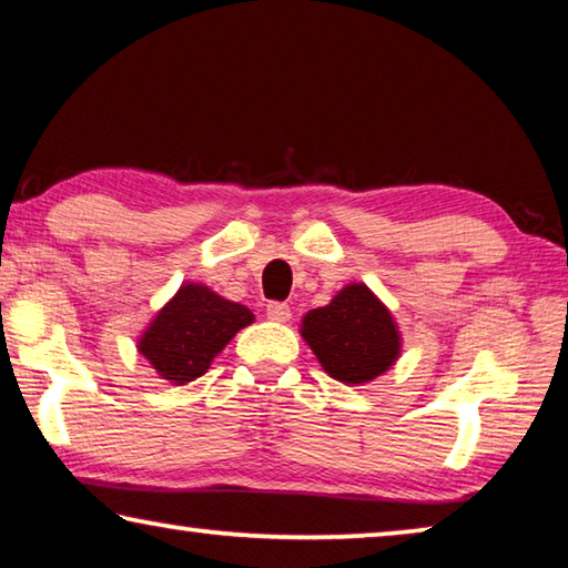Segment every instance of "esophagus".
Listing matches in <instances>:
<instances>
[{
    "instance_id": "34e87169",
    "label": "esophagus",
    "mask_w": 568,
    "mask_h": 568,
    "mask_svg": "<svg viewBox=\"0 0 568 568\" xmlns=\"http://www.w3.org/2000/svg\"><path fill=\"white\" fill-rule=\"evenodd\" d=\"M265 313H267V318L275 321V323L291 321V305H287V303H267Z\"/></svg>"
}]
</instances>
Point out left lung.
Listing matches in <instances>:
<instances>
[{
	"label": "left lung",
	"mask_w": 568,
	"mask_h": 568,
	"mask_svg": "<svg viewBox=\"0 0 568 568\" xmlns=\"http://www.w3.org/2000/svg\"><path fill=\"white\" fill-rule=\"evenodd\" d=\"M301 335L323 371L345 386L383 376L403 345L393 313L365 283H348L328 305L307 311Z\"/></svg>",
	"instance_id": "obj_1"
}]
</instances>
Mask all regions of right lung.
Listing matches in <instances>:
<instances>
[{
  "label": "right lung",
  "mask_w": 568,
  "mask_h": 568,
  "mask_svg": "<svg viewBox=\"0 0 568 568\" xmlns=\"http://www.w3.org/2000/svg\"><path fill=\"white\" fill-rule=\"evenodd\" d=\"M255 315L203 283H182L138 338L142 353L162 381L185 386L207 373L210 363Z\"/></svg>",
  "instance_id": "obj_1"
}]
</instances>
